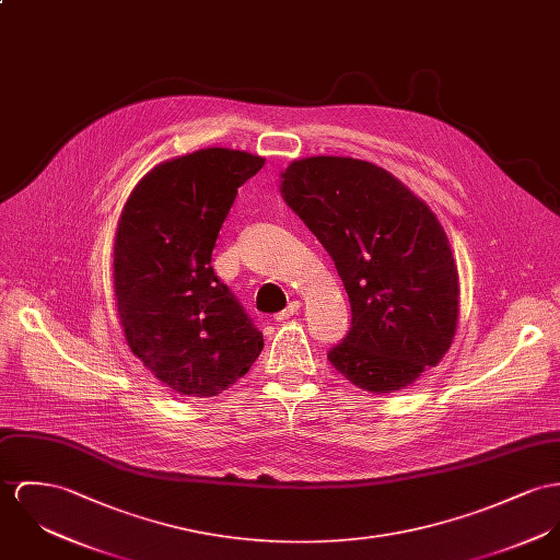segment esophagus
<instances>
[{
  "label": "esophagus",
  "instance_id": "esophagus-1",
  "mask_svg": "<svg viewBox=\"0 0 560 560\" xmlns=\"http://www.w3.org/2000/svg\"><path fill=\"white\" fill-rule=\"evenodd\" d=\"M299 308H301V302H299V301L290 302V304H288V308H283V311H281V313H277V315H275V319H277V322H283V319H290V317H292V315H296V313H299Z\"/></svg>",
  "mask_w": 560,
  "mask_h": 560
}]
</instances>
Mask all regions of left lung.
I'll list each match as a JSON object with an SVG mask.
<instances>
[{"instance_id":"obj_1","label":"left lung","mask_w":560,"mask_h":560,"mask_svg":"<svg viewBox=\"0 0 560 560\" xmlns=\"http://www.w3.org/2000/svg\"><path fill=\"white\" fill-rule=\"evenodd\" d=\"M281 178L283 200L330 254L351 304L330 364L375 394L413 384L445 355L458 322V270L439 219L362 160L304 158Z\"/></svg>"}]
</instances>
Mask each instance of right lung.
<instances>
[{
  "mask_svg": "<svg viewBox=\"0 0 560 560\" xmlns=\"http://www.w3.org/2000/svg\"><path fill=\"white\" fill-rule=\"evenodd\" d=\"M264 158L200 149L155 166L115 236V296L131 353L168 387L215 396L258 360L264 337L211 266L238 187Z\"/></svg>",
  "mask_w": 560,
  "mask_h": 560,
  "instance_id": "add662e5",
  "label": "right lung"
}]
</instances>
